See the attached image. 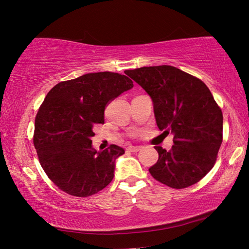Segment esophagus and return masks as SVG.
<instances>
[{"instance_id":"1","label":"esophagus","mask_w":249,"mask_h":249,"mask_svg":"<svg viewBox=\"0 0 249 249\" xmlns=\"http://www.w3.org/2000/svg\"><path fill=\"white\" fill-rule=\"evenodd\" d=\"M127 149L129 151H132V153H137V151H140L142 149V147H140V146H128Z\"/></svg>"}]
</instances>
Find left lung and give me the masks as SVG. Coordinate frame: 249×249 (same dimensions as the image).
Wrapping results in <instances>:
<instances>
[{
	"mask_svg": "<svg viewBox=\"0 0 249 249\" xmlns=\"http://www.w3.org/2000/svg\"><path fill=\"white\" fill-rule=\"evenodd\" d=\"M126 74L150 95L158 128L174 134L169 151L155 147L159 157L150 175L174 189L199 182L215 165L223 142L222 109L209 88L167 65L142 67Z\"/></svg>",
	"mask_w": 249,
	"mask_h": 249,
	"instance_id": "obj_1",
	"label": "left lung"
}]
</instances>
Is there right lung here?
<instances>
[{"label":"right lung","mask_w":249,"mask_h":249,"mask_svg":"<svg viewBox=\"0 0 249 249\" xmlns=\"http://www.w3.org/2000/svg\"><path fill=\"white\" fill-rule=\"evenodd\" d=\"M133 86L126 75L105 71L59 82L46 95L33 142L46 175L61 191L86 197L111 182L115 159L125 151L116 145L96 151L92 129L104 123L107 105Z\"/></svg>","instance_id":"obj_1"}]
</instances>
